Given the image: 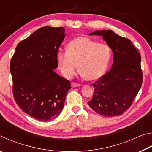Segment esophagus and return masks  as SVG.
Here are the masks:
<instances>
[{
	"label": "esophagus",
	"mask_w": 152,
	"mask_h": 152,
	"mask_svg": "<svg viewBox=\"0 0 152 152\" xmlns=\"http://www.w3.org/2000/svg\"><path fill=\"white\" fill-rule=\"evenodd\" d=\"M71 86H72V87H78V86H80L81 84H78V83H76V82H72Z\"/></svg>",
	"instance_id": "1"
}]
</instances>
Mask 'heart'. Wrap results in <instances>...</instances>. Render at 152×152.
<instances>
[{"label":"heart","mask_w":152,"mask_h":152,"mask_svg":"<svg viewBox=\"0 0 152 152\" xmlns=\"http://www.w3.org/2000/svg\"><path fill=\"white\" fill-rule=\"evenodd\" d=\"M66 50L58 51L56 60L61 74L67 78L75 74L78 64L82 77L90 81L97 80L104 74L111 57L109 45L97 43L86 36L72 39Z\"/></svg>","instance_id":"heart-1"}]
</instances>
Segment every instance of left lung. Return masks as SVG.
Listing matches in <instances>:
<instances>
[{
  "label": "left lung",
  "mask_w": 152,
  "mask_h": 152,
  "mask_svg": "<svg viewBox=\"0 0 152 152\" xmlns=\"http://www.w3.org/2000/svg\"><path fill=\"white\" fill-rule=\"evenodd\" d=\"M89 35L102 36L113 51V63L110 70L92 84L94 94L88 104L104 117L118 116L132 104L142 84L140 54L129 39L111 30Z\"/></svg>",
  "instance_id": "1"
}]
</instances>
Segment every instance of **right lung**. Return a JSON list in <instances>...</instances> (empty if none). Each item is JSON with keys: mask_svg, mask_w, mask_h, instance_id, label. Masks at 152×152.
Masks as SVG:
<instances>
[{"mask_svg": "<svg viewBox=\"0 0 152 152\" xmlns=\"http://www.w3.org/2000/svg\"><path fill=\"white\" fill-rule=\"evenodd\" d=\"M64 27H41L17 45L10 64L12 93L18 106L41 121L56 119L71 88L68 80L54 72Z\"/></svg>", "mask_w": 152, "mask_h": 152, "instance_id": "add662e5", "label": "right lung"}]
</instances>
